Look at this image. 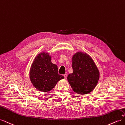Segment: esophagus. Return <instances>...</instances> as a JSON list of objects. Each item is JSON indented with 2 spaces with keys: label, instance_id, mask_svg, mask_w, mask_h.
<instances>
[{
  "label": "esophagus",
  "instance_id": "esophagus-1",
  "mask_svg": "<svg viewBox=\"0 0 125 125\" xmlns=\"http://www.w3.org/2000/svg\"><path fill=\"white\" fill-rule=\"evenodd\" d=\"M63 76H64V78H65V79H67V74H63Z\"/></svg>",
  "mask_w": 125,
  "mask_h": 125
}]
</instances>
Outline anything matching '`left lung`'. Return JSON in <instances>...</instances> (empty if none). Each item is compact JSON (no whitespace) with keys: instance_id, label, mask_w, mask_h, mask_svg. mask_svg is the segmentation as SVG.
Segmentation results:
<instances>
[{"instance_id":"1","label":"left lung","mask_w":125,"mask_h":125,"mask_svg":"<svg viewBox=\"0 0 125 125\" xmlns=\"http://www.w3.org/2000/svg\"><path fill=\"white\" fill-rule=\"evenodd\" d=\"M73 73L67 77L73 91L86 94L95 88L100 78V71L94 60L86 52H78L72 57Z\"/></svg>"}]
</instances>
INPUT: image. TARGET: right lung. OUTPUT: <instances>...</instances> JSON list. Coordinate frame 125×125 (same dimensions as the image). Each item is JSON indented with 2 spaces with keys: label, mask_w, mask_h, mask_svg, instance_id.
<instances>
[{
  "label": "right lung",
  "mask_w": 125,
  "mask_h": 125,
  "mask_svg": "<svg viewBox=\"0 0 125 125\" xmlns=\"http://www.w3.org/2000/svg\"><path fill=\"white\" fill-rule=\"evenodd\" d=\"M52 56L42 52L36 57L30 68L29 77L32 84L41 92H48L64 78L58 73V67L52 62Z\"/></svg>",
  "instance_id": "obj_1"
}]
</instances>
